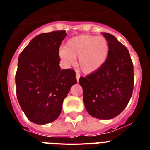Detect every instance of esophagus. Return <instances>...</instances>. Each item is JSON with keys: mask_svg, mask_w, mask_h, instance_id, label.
Wrapping results in <instances>:
<instances>
[{"mask_svg": "<svg viewBox=\"0 0 150 150\" xmlns=\"http://www.w3.org/2000/svg\"><path fill=\"white\" fill-rule=\"evenodd\" d=\"M75 76H76V79H77V81L79 82V78H80V74L79 73H76Z\"/></svg>", "mask_w": 150, "mask_h": 150, "instance_id": "obj_1", "label": "esophagus"}]
</instances>
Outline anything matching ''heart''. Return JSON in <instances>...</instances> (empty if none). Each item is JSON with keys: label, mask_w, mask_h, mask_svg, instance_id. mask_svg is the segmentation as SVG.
I'll return each mask as SVG.
<instances>
[{"label": "heart", "mask_w": 150, "mask_h": 150, "mask_svg": "<svg viewBox=\"0 0 150 150\" xmlns=\"http://www.w3.org/2000/svg\"><path fill=\"white\" fill-rule=\"evenodd\" d=\"M109 45L103 36L80 35L67 41L65 48L59 51V56L67 64L75 63L79 57V67L85 74L98 71L107 61Z\"/></svg>", "instance_id": "heart-1"}]
</instances>
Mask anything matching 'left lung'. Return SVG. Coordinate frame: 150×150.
<instances>
[{
	"instance_id": "8db88e82",
	"label": "left lung",
	"mask_w": 150,
	"mask_h": 150,
	"mask_svg": "<svg viewBox=\"0 0 150 150\" xmlns=\"http://www.w3.org/2000/svg\"><path fill=\"white\" fill-rule=\"evenodd\" d=\"M109 45L104 64L95 72L80 77L83 102L90 115L114 118L128 105L134 87L133 64L128 49L115 36L103 33Z\"/></svg>"
}]
</instances>
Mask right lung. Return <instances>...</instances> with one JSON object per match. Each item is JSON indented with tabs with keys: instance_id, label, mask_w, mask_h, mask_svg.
<instances>
[{
	"instance_id": "add662e5",
	"label": "right lung",
	"mask_w": 150,
	"mask_h": 150,
	"mask_svg": "<svg viewBox=\"0 0 150 150\" xmlns=\"http://www.w3.org/2000/svg\"><path fill=\"white\" fill-rule=\"evenodd\" d=\"M64 30L40 34L18 57L15 75L18 101L29 121L50 123L59 117L71 87L77 83L75 71L61 69L59 48Z\"/></svg>"
}]
</instances>
